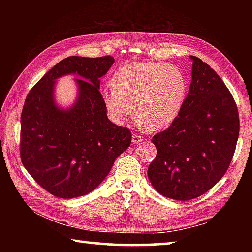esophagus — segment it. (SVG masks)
<instances>
[{"instance_id":"esophagus-1","label":"esophagus","mask_w":252,"mask_h":252,"mask_svg":"<svg viewBox=\"0 0 252 252\" xmlns=\"http://www.w3.org/2000/svg\"><path fill=\"white\" fill-rule=\"evenodd\" d=\"M142 141H143V138L141 135H139V134L132 135V142H133V143H139V142H142Z\"/></svg>"}]
</instances>
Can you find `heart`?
<instances>
[{
	"mask_svg": "<svg viewBox=\"0 0 252 252\" xmlns=\"http://www.w3.org/2000/svg\"><path fill=\"white\" fill-rule=\"evenodd\" d=\"M102 91L110 117L121 122L134 108V119L148 132L169 127L180 116L188 95V79L180 67L168 63L127 62Z\"/></svg>",
	"mask_w": 252,
	"mask_h": 252,
	"instance_id": "b5f03b06",
	"label": "heart"
}]
</instances>
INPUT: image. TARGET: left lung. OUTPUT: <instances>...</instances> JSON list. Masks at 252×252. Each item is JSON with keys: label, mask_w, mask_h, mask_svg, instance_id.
<instances>
[{"label": "left lung", "mask_w": 252, "mask_h": 252, "mask_svg": "<svg viewBox=\"0 0 252 252\" xmlns=\"http://www.w3.org/2000/svg\"><path fill=\"white\" fill-rule=\"evenodd\" d=\"M192 80L180 116L151 141L157 156L148 168L163 197L198 198L224 176L236 150L240 123L236 102L206 62L190 55Z\"/></svg>", "instance_id": "8db88e82"}]
</instances>
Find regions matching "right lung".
Returning <instances> with one entry per match:
<instances>
[{"mask_svg":"<svg viewBox=\"0 0 252 252\" xmlns=\"http://www.w3.org/2000/svg\"><path fill=\"white\" fill-rule=\"evenodd\" d=\"M113 63L110 55L65 58L42 76L25 99L21 160L34 180L55 197L72 199L91 192L130 147L131 131L109 120L100 93V78ZM66 74L81 79H76L79 92L75 104L62 109L54 101V87L56 79Z\"/></svg>","mask_w":252,"mask_h":252,"instance_id":"1","label":"right lung"}]
</instances>
